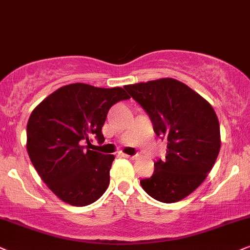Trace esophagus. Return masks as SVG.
Returning a JSON list of instances; mask_svg holds the SVG:
<instances>
[{"mask_svg":"<svg viewBox=\"0 0 250 250\" xmlns=\"http://www.w3.org/2000/svg\"><path fill=\"white\" fill-rule=\"evenodd\" d=\"M121 157H123V158H128V159H131V160H134V159H136V157H137V156H129V154L121 153Z\"/></svg>","mask_w":250,"mask_h":250,"instance_id":"34e87169","label":"esophagus"}]
</instances>
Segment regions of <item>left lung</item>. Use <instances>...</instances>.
Returning <instances> with one entry per match:
<instances>
[{
  "label": "left lung",
  "mask_w": 250,
  "mask_h": 250,
  "mask_svg": "<svg viewBox=\"0 0 250 250\" xmlns=\"http://www.w3.org/2000/svg\"><path fill=\"white\" fill-rule=\"evenodd\" d=\"M150 116L154 132L166 137V160L154 163L141 186L154 200L175 203L196 190L216 163L220 127L209 102L174 78L125 85Z\"/></svg>",
  "instance_id": "left-lung-1"
}]
</instances>
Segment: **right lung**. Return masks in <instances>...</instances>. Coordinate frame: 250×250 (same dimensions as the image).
Masks as SVG:
<instances>
[{
    "label": "right lung",
    "instance_id": "add662e5",
    "mask_svg": "<svg viewBox=\"0 0 250 250\" xmlns=\"http://www.w3.org/2000/svg\"><path fill=\"white\" fill-rule=\"evenodd\" d=\"M129 98L122 87L74 83L58 88L31 113L26 127L28 157L60 200L85 207L106 191L114 156L88 150L90 138L104 142L102 128L109 108Z\"/></svg>",
    "mask_w": 250,
    "mask_h": 250
}]
</instances>
